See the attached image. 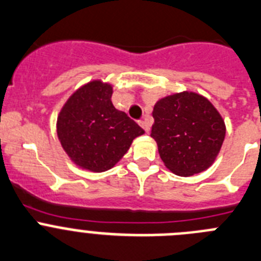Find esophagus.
Here are the masks:
<instances>
[{"mask_svg":"<svg viewBox=\"0 0 261 261\" xmlns=\"http://www.w3.org/2000/svg\"><path fill=\"white\" fill-rule=\"evenodd\" d=\"M139 125L142 126L143 128H144L145 133H148V131H149V125H148V122L145 121V119H143V121H139Z\"/></svg>","mask_w":261,"mask_h":261,"instance_id":"34e87169","label":"esophagus"}]
</instances>
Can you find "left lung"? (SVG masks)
<instances>
[{"label": "left lung", "mask_w": 261, "mask_h": 261, "mask_svg": "<svg viewBox=\"0 0 261 261\" xmlns=\"http://www.w3.org/2000/svg\"><path fill=\"white\" fill-rule=\"evenodd\" d=\"M152 116L151 136L169 170L190 177L215 163L226 127L208 98L190 91L174 93L160 98Z\"/></svg>", "instance_id": "1"}]
</instances>
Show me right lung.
<instances>
[{
	"label": "right lung",
	"instance_id": "1",
	"mask_svg": "<svg viewBox=\"0 0 261 261\" xmlns=\"http://www.w3.org/2000/svg\"><path fill=\"white\" fill-rule=\"evenodd\" d=\"M113 87L92 81L75 91L61 109L57 135L75 165L101 173L113 168L144 130L112 104Z\"/></svg>",
	"mask_w": 261,
	"mask_h": 261
}]
</instances>
